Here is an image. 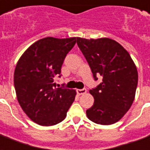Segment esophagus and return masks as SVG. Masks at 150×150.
Instances as JSON below:
<instances>
[{
  "mask_svg": "<svg viewBox=\"0 0 150 150\" xmlns=\"http://www.w3.org/2000/svg\"><path fill=\"white\" fill-rule=\"evenodd\" d=\"M76 93L79 95L85 94L86 93V88H81V89H76Z\"/></svg>",
  "mask_w": 150,
  "mask_h": 150,
  "instance_id": "1",
  "label": "esophagus"
}]
</instances>
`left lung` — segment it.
I'll return each mask as SVG.
<instances>
[{"mask_svg": "<svg viewBox=\"0 0 150 150\" xmlns=\"http://www.w3.org/2000/svg\"><path fill=\"white\" fill-rule=\"evenodd\" d=\"M76 43L91 69L95 81L102 82L92 88L93 105L86 110L90 121L100 125L118 121L132 105L136 93L138 75L129 52L110 38H76Z\"/></svg>", "mask_w": 150, "mask_h": 150, "instance_id": "left-lung-1", "label": "left lung"}]
</instances>
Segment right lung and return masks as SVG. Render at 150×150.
<instances>
[{"mask_svg": "<svg viewBox=\"0 0 150 150\" xmlns=\"http://www.w3.org/2000/svg\"><path fill=\"white\" fill-rule=\"evenodd\" d=\"M76 38H45L36 41L23 53L14 71L17 100L35 123L50 126L66 117L76 96L74 89L56 87L65 57Z\"/></svg>", "mask_w": 150, "mask_h": 150, "instance_id": "right-lung-1", "label": "right lung"}]
</instances>
